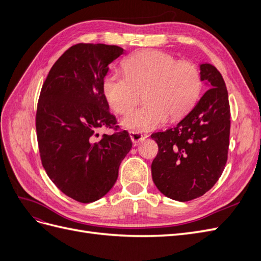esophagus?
I'll return each mask as SVG.
<instances>
[{"label": "esophagus", "mask_w": 261, "mask_h": 261, "mask_svg": "<svg viewBox=\"0 0 261 261\" xmlns=\"http://www.w3.org/2000/svg\"><path fill=\"white\" fill-rule=\"evenodd\" d=\"M129 137H130V139H132L134 144H138V143H140V141H144L148 137V135H147V134L129 132Z\"/></svg>", "instance_id": "esophagus-1"}]
</instances>
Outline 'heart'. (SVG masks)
<instances>
[{
  "instance_id": "b5f03b06",
  "label": "heart",
  "mask_w": 261,
  "mask_h": 261,
  "mask_svg": "<svg viewBox=\"0 0 261 261\" xmlns=\"http://www.w3.org/2000/svg\"><path fill=\"white\" fill-rule=\"evenodd\" d=\"M126 77L110 74L103 82V94L116 113L135 108L141 93L146 105L127 115L121 124L136 133L152 130L170 117L186 115L199 98L202 82L200 74L189 63L155 50L139 51L123 62Z\"/></svg>"
}]
</instances>
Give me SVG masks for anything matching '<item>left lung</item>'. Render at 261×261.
<instances>
[{"mask_svg":"<svg viewBox=\"0 0 261 261\" xmlns=\"http://www.w3.org/2000/svg\"><path fill=\"white\" fill-rule=\"evenodd\" d=\"M199 69L208 90L176 126L151 135L159 147L151 164L153 183L177 201L206 194L227 160L231 114L225 83L213 65L204 63Z\"/></svg>","mask_w":261,"mask_h":261,"instance_id":"1","label":"left lung"}]
</instances>
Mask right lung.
<instances>
[{"label": "right lung", "mask_w": 261, "mask_h": 261, "mask_svg": "<svg viewBox=\"0 0 261 261\" xmlns=\"http://www.w3.org/2000/svg\"><path fill=\"white\" fill-rule=\"evenodd\" d=\"M124 53L117 45L78 43L54 63L38 102L36 128L42 165L61 192L83 203L113 187L122 160L132 149L126 130L115 127L103 94L110 64Z\"/></svg>", "instance_id": "right-lung-1"}]
</instances>
